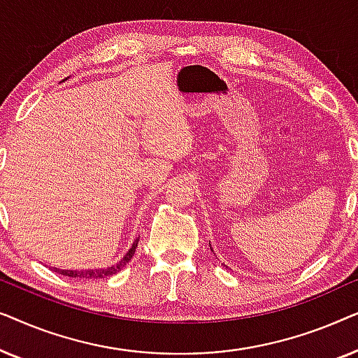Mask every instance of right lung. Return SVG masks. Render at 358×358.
<instances>
[{
    "label": "right lung",
    "instance_id": "right-lung-1",
    "mask_svg": "<svg viewBox=\"0 0 358 358\" xmlns=\"http://www.w3.org/2000/svg\"><path fill=\"white\" fill-rule=\"evenodd\" d=\"M138 241H140V239H135L134 246L129 249V252L125 254V257L122 259V261L117 264V266H112L109 268H94V271H91V268H90V271H62V268H53V271L62 273V275L75 277V278H87V280H90V278L109 277V275H112V273H117L119 271H122V268H124L127 264L130 262V259L134 257V254L136 251V246H138Z\"/></svg>",
    "mask_w": 358,
    "mask_h": 358
}]
</instances>
